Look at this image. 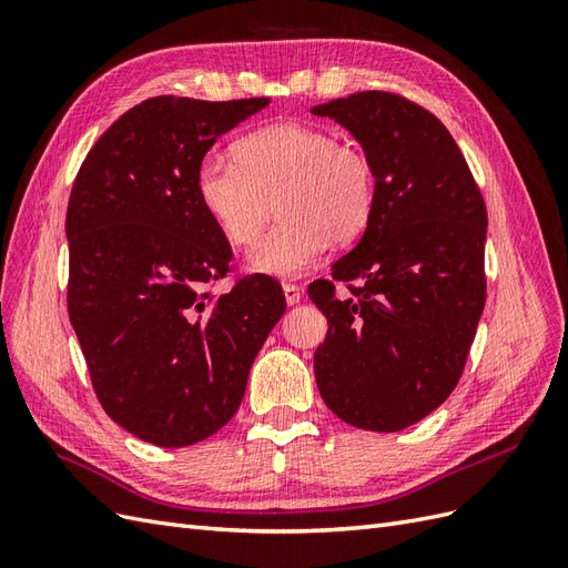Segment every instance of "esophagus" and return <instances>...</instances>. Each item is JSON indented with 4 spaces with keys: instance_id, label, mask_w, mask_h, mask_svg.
I'll return each mask as SVG.
<instances>
[{
    "instance_id": "obj_1",
    "label": "esophagus",
    "mask_w": 568,
    "mask_h": 568,
    "mask_svg": "<svg viewBox=\"0 0 568 568\" xmlns=\"http://www.w3.org/2000/svg\"><path fill=\"white\" fill-rule=\"evenodd\" d=\"M284 298H286V305L301 303V298H303L301 286H296V284H284Z\"/></svg>"
}]
</instances>
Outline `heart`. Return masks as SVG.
Segmentation results:
<instances>
[{"label":"heart","instance_id":"obj_1","mask_svg":"<svg viewBox=\"0 0 568 568\" xmlns=\"http://www.w3.org/2000/svg\"><path fill=\"white\" fill-rule=\"evenodd\" d=\"M203 211L232 246L248 248L274 215L282 220L248 255L251 272L294 280L334 244L369 225L376 175L367 153L336 134L301 123L255 130L234 144V161L211 153L196 168Z\"/></svg>","mask_w":568,"mask_h":568}]
</instances>
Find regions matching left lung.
Wrapping results in <instances>:
<instances>
[{
    "mask_svg": "<svg viewBox=\"0 0 568 568\" xmlns=\"http://www.w3.org/2000/svg\"><path fill=\"white\" fill-rule=\"evenodd\" d=\"M313 113L346 128L376 175L369 225L332 265L353 296L311 286L329 324L315 382L338 419L400 432L445 403L467 363L486 305V203L453 134L412 101L357 92Z\"/></svg>",
    "mask_w": 568,
    "mask_h": 568,
    "instance_id": "8db88e82",
    "label": "left lung"
}]
</instances>
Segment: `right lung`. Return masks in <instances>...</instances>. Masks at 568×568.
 I'll return each mask as SVG.
<instances>
[{"mask_svg": "<svg viewBox=\"0 0 568 568\" xmlns=\"http://www.w3.org/2000/svg\"><path fill=\"white\" fill-rule=\"evenodd\" d=\"M267 104L146 99L99 136L68 201V317L97 398L159 448L194 445L234 417L286 311L265 277L211 301L232 248L194 184L220 136Z\"/></svg>", "mask_w": 568, "mask_h": 568, "instance_id": "right-lung-1", "label": "right lung"}]
</instances>
